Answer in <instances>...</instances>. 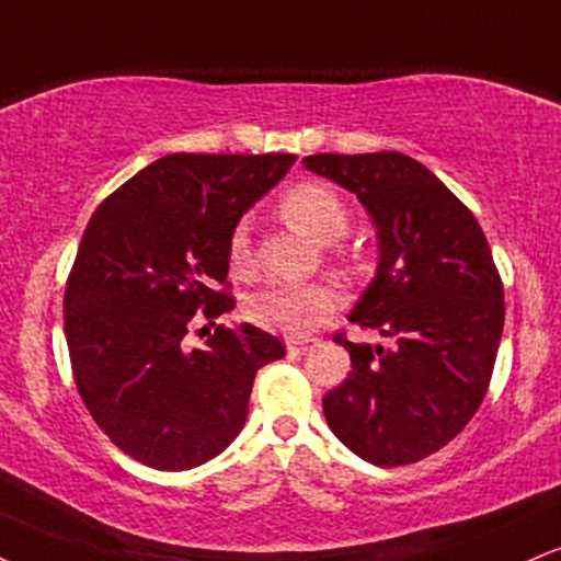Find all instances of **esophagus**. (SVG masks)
I'll return each mask as SVG.
<instances>
[{"label":"esophagus","instance_id":"1","mask_svg":"<svg viewBox=\"0 0 561 561\" xmlns=\"http://www.w3.org/2000/svg\"><path fill=\"white\" fill-rule=\"evenodd\" d=\"M316 340H300V336H289L287 340V353L289 355H302L313 347Z\"/></svg>","mask_w":561,"mask_h":561}]
</instances>
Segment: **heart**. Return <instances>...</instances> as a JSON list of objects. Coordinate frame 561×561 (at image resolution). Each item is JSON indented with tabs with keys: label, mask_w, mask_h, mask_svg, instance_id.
<instances>
[{
	"label": "heart",
	"mask_w": 561,
	"mask_h": 561,
	"mask_svg": "<svg viewBox=\"0 0 561 561\" xmlns=\"http://www.w3.org/2000/svg\"><path fill=\"white\" fill-rule=\"evenodd\" d=\"M282 216L287 225L316 242H334L347 232L350 211L340 193L323 182H302L282 198ZM229 261L245 266L251 261V232L242 221L229 234ZM342 295L332 285H300V282H272L248 298V316L253 323L289 336H302L321 327L340 308Z\"/></svg>",
	"instance_id": "1"
}]
</instances>
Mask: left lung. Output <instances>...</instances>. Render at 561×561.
Listing matches in <instances>:
<instances>
[{"instance_id":"1","label":"left lung","mask_w":561,"mask_h":561,"mask_svg":"<svg viewBox=\"0 0 561 561\" xmlns=\"http://www.w3.org/2000/svg\"><path fill=\"white\" fill-rule=\"evenodd\" d=\"M308 172L355 193L379 238L376 276L347 316L394 347H347L353 370L323 397L334 436L394 468L449 444L481 408L504 329V289L476 216L397 151L313 153Z\"/></svg>"}]
</instances>
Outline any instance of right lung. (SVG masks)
Wrapping results in <instances>:
<instances>
[{
  "instance_id": "1",
  "label": "right lung",
  "mask_w": 561,
  "mask_h": 561,
  "mask_svg": "<svg viewBox=\"0 0 561 561\" xmlns=\"http://www.w3.org/2000/svg\"><path fill=\"white\" fill-rule=\"evenodd\" d=\"M295 153H170L93 211L65 287V336L88 413L125 455L191 470L245 426L261 366L285 357L253 323L187 347L195 310L229 313V234Z\"/></svg>"
}]
</instances>
